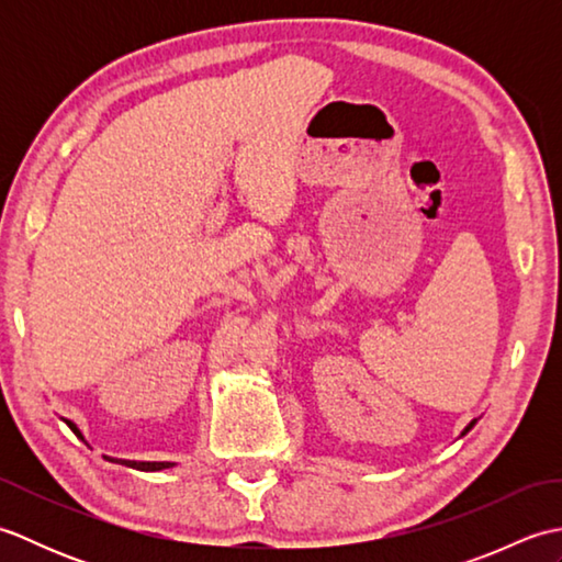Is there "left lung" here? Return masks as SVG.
Listing matches in <instances>:
<instances>
[{"mask_svg": "<svg viewBox=\"0 0 562 562\" xmlns=\"http://www.w3.org/2000/svg\"><path fill=\"white\" fill-rule=\"evenodd\" d=\"M473 425H475V420H473V423H471V425H469V427H465V429H463V432H469V429H471V427H473Z\"/></svg>", "mask_w": 562, "mask_h": 562, "instance_id": "8db88e82", "label": "left lung"}]
</instances>
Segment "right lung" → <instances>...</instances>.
<instances>
[{
    "label": "right lung",
    "mask_w": 562,
    "mask_h": 562,
    "mask_svg": "<svg viewBox=\"0 0 562 562\" xmlns=\"http://www.w3.org/2000/svg\"><path fill=\"white\" fill-rule=\"evenodd\" d=\"M67 425H69V429L71 432H75L77 437H81V432L77 429V425L75 423H69V420H65ZM123 463H127V465H133V469H139V471H161V469H171V461H123Z\"/></svg>",
    "instance_id": "add662e5"
}]
</instances>
